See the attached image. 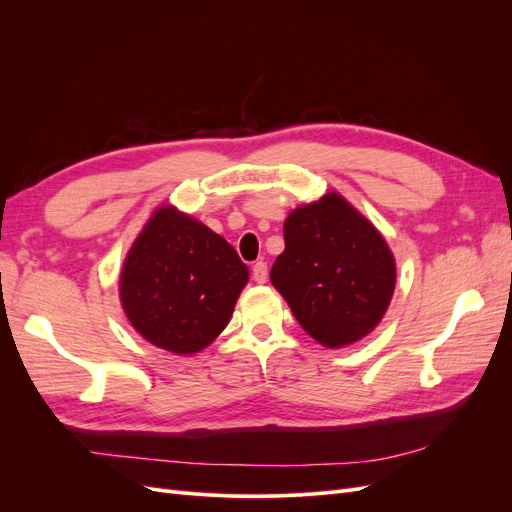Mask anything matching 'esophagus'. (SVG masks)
Masks as SVG:
<instances>
[{"label": "esophagus", "instance_id": "obj_1", "mask_svg": "<svg viewBox=\"0 0 512 512\" xmlns=\"http://www.w3.org/2000/svg\"><path fill=\"white\" fill-rule=\"evenodd\" d=\"M252 277H254V282H256V284H265V282H267V277H269L267 262H262V260L254 262V267H252Z\"/></svg>", "mask_w": 512, "mask_h": 512}]
</instances>
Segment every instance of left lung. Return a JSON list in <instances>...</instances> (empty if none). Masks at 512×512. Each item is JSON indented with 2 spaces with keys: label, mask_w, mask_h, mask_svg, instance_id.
Listing matches in <instances>:
<instances>
[{
  "label": "left lung",
  "mask_w": 512,
  "mask_h": 512,
  "mask_svg": "<svg viewBox=\"0 0 512 512\" xmlns=\"http://www.w3.org/2000/svg\"><path fill=\"white\" fill-rule=\"evenodd\" d=\"M284 241L271 284L307 335L327 348H344L378 327L397 269L389 243L361 211L329 192L288 213Z\"/></svg>",
  "instance_id": "8db88e82"
}]
</instances>
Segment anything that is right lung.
<instances>
[{
    "instance_id": "obj_1",
    "label": "right lung",
    "mask_w": 512,
    "mask_h": 512,
    "mask_svg": "<svg viewBox=\"0 0 512 512\" xmlns=\"http://www.w3.org/2000/svg\"><path fill=\"white\" fill-rule=\"evenodd\" d=\"M250 271L224 237L162 205L123 260L119 301L136 333L173 354H196L235 312Z\"/></svg>"
}]
</instances>
